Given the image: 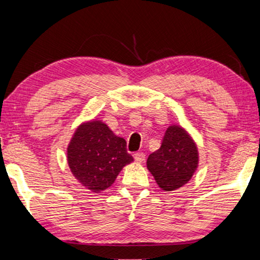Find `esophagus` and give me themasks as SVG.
<instances>
[{"instance_id": "34e87169", "label": "esophagus", "mask_w": 260, "mask_h": 260, "mask_svg": "<svg viewBox=\"0 0 260 260\" xmlns=\"http://www.w3.org/2000/svg\"><path fill=\"white\" fill-rule=\"evenodd\" d=\"M145 153H142V152H137V153H134V159H135V161H138V162H142L145 160Z\"/></svg>"}]
</instances>
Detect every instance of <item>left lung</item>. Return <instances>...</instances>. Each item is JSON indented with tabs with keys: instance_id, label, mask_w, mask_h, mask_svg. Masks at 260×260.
Instances as JSON below:
<instances>
[{
	"instance_id": "left-lung-1",
	"label": "left lung",
	"mask_w": 260,
	"mask_h": 260,
	"mask_svg": "<svg viewBox=\"0 0 260 260\" xmlns=\"http://www.w3.org/2000/svg\"><path fill=\"white\" fill-rule=\"evenodd\" d=\"M198 149L189 134L180 126H170L158 151L149 154L147 168L156 184L170 192L189 181L198 167Z\"/></svg>"
}]
</instances>
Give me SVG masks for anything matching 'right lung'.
<instances>
[{
    "label": "right lung",
    "instance_id": "right-lung-1",
    "mask_svg": "<svg viewBox=\"0 0 260 260\" xmlns=\"http://www.w3.org/2000/svg\"><path fill=\"white\" fill-rule=\"evenodd\" d=\"M67 160L78 181L96 193L112 186L133 156L127 152L125 139L116 137L106 123L93 120L76 128L68 145Z\"/></svg>",
    "mask_w": 260,
    "mask_h": 260
}]
</instances>
